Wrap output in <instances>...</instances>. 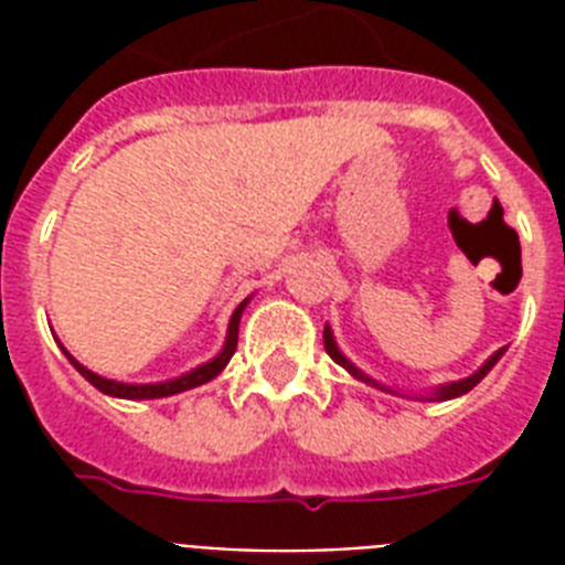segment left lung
I'll list each match as a JSON object with an SVG mask.
<instances>
[{"instance_id": "1", "label": "left lung", "mask_w": 565, "mask_h": 565, "mask_svg": "<svg viewBox=\"0 0 565 565\" xmlns=\"http://www.w3.org/2000/svg\"><path fill=\"white\" fill-rule=\"evenodd\" d=\"M322 340H326V352L331 354V358H334V361L340 363V366H345V370L352 372L354 377H361V381H366V384H375V381H372V377H366V375H363L361 370H354L352 363L345 361L343 354H340V349H337V343H334V337H331V328H326V334H322ZM499 358H501V352H495V354H492V358H490V361L483 363L481 370L475 372V375L463 377V381H455V384H446V386H439L437 393H434V398H437V402H443V398H457V395L469 393V390H472V386L478 384V381H481V377L487 375V372H490L492 366H495V363H499ZM381 390H386V386H381Z\"/></svg>"}]
</instances>
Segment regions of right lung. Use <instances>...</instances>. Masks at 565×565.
<instances>
[{"label": "right lung", "instance_id": "1", "mask_svg": "<svg viewBox=\"0 0 565 565\" xmlns=\"http://www.w3.org/2000/svg\"><path fill=\"white\" fill-rule=\"evenodd\" d=\"M248 301V299H246ZM246 301H239L237 310L231 313V322H228V340H225V349H222L211 363H204L199 370L188 372V375L175 377V381H167V384H119V381H110V377H102L96 372H90L87 366L75 361L73 354H66L70 363H73L75 370L82 372L87 381H90L96 390H102L105 395H117V398H163V395H175V393H184V390H193L199 384H207L211 377L220 375L225 370V363L231 361V354L237 352V331H239V317H243V308H246Z\"/></svg>", "mask_w": 565, "mask_h": 565}]
</instances>
